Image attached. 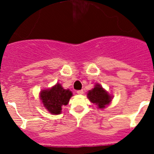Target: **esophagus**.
I'll use <instances>...</instances> for the list:
<instances>
[{
    "instance_id": "1",
    "label": "esophagus",
    "mask_w": 154,
    "mask_h": 154,
    "mask_svg": "<svg viewBox=\"0 0 154 154\" xmlns=\"http://www.w3.org/2000/svg\"><path fill=\"white\" fill-rule=\"evenodd\" d=\"M83 90H79V91H77V93L79 94V95H82V94H83Z\"/></svg>"
}]
</instances>
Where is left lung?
<instances>
[{
	"instance_id": "left-lung-1",
	"label": "left lung",
	"mask_w": 154,
	"mask_h": 154,
	"mask_svg": "<svg viewBox=\"0 0 154 154\" xmlns=\"http://www.w3.org/2000/svg\"><path fill=\"white\" fill-rule=\"evenodd\" d=\"M87 97L91 103L97 106L98 109H103L112 102V96L110 95L100 84L95 85L93 89L87 93Z\"/></svg>"
}]
</instances>
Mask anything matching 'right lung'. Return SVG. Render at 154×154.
Instances as JSON below:
<instances>
[{"mask_svg":"<svg viewBox=\"0 0 154 154\" xmlns=\"http://www.w3.org/2000/svg\"><path fill=\"white\" fill-rule=\"evenodd\" d=\"M39 96L45 108L52 115H58L62 112V106L68 105L72 92L57 82L49 89L41 90Z\"/></svg>","mask_w":154,"mask_h":154,"instance_id":"right-lung-1","label":"right lung"}]
</instances>
